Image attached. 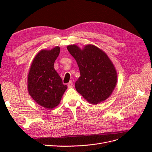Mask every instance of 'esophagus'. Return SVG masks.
I'll use <instances>...</instances> for the list:
<instances>
[{"label": "esophagus", "mask_w": 152, "mask_h": 152, "mask_svg": "<svg viewBox=\"0 0 152 152\" xmlns=\"http://www.w3.org/2000/svg\"><path fill=\"white\" fill-rule=\"evenodd\" d=\"M73 83L72 82V81H70V82H69V83H68V88H73Z\"/></svg>", "instance_id": "esophagus-1"}]
</instances>
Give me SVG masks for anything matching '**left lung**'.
Wrapping results in <instances>:
<instances>
[{
  "label": "left lung",
  "mask_w": 152,
  "mask_h": 152,
  "mask_svg": "<svg viewBox=\"0 0 152 152\" xmlns=\"http://www.w3.org/2000/svg\"><path fill=\"white\" fill-rule=\"evenodd\" d=\"M66 48L79 68L80 76L75 84L78 93L92 104L108 99L117 83V70L108 55L93 44Z\"/></svg>",
  "instance_id": "8db88e82"
}]
</instances>
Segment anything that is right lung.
Here are the masks:
<instances>
[{"mask_svg":"<svg viewBox=\"0 0 152 152\" xmlns=\"http://www.w3.org/2000/svg\"><path fill=\"white\" fill-rule=\"evenodd\" d=\"M60 48L42 49L36 54L30 65L27 88L35 102L46 109H53L59 104L67 89L54 68Z\"/></svg>","mask_w":152,"mask_h":152,"instance_id":"add662e5","label":"right lung"}]
</instances>
